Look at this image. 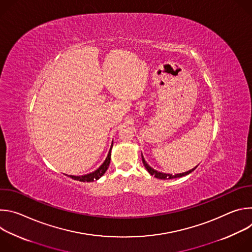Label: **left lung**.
Instances as JSON below:
<instances>
[{
    "mask_svg": "<svg viewBox=\"0 0 252 252\" xmlns=\"http://www.w3.org/2000/svg\"><path fill=\"white\" fill-rule=\"evenodd\" d=\"M141 159H142L143 165H145V167H146L147 170L150 172V174H152V175H154L155 177L159 178V179H171V178H176V177H182V176H185V175L189 174L190 172H192V171L196 168V166H195L194 168H192V169H190V170H189V171H186V172H183V173H177V174H174V175H173V174H170V173L159 172V171L154 169L153 167H151V166L147 163V161L145 160V158H143L142 155H141Z\"/></svg>",
    "mask_w": 252,
    "mask_h": 252,
    "instance_id": "left-lung-1",
    "label": "left lung"
}]
</instances>
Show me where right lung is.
<instances>
[{
	"label": "right lung",
	"mask_w": 252,
	"mask_h": 252,
	"mask_svg": "<svg viewBox=\"0 0 252 252\" xmlns=\"http://www.w3.org/2000/svg\"><path fill=\"white\" fill-rule=\"evenodd\" d=\"M112 148H113V143H112V147H111V150L109 152V155H107L105 160L103 161V163L96 169L94 170V172H91L89 174H85V175H81V176H76V175H68L69 177H71L73 179H76V181H79V182H83V183H91V182H94V181H96V179H98L100 176H102L104 174V172L106 171L107 167H109L110 165V162H111V152H112Z\"/></svg>",
	"instance_id": "add662e5"
}]
</instances>
